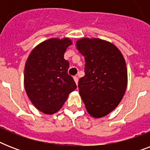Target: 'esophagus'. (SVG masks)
Returning a JSON list of instances; mask_svg holds the SVG:
<instances>
[{
    "instance_id": "34e87169",
    "label": "esophagus",
    "mask_w": 150,
    "mask_h": 150,
    "mask_svg": "<svg viewBox=\"0 0 150 150\" xmlns=\"http://www.w3.org/2000/svg\"><path fill=\"white\" fill-rule=\"evenodd\" d=\"M74 80H75L76 85H78V83H79V78H78L77 76H75V77H74Z\"/></svg>"
}]
</instances>
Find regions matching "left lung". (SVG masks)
Returning <instances> with one entry per match:
<instances>
[{"label": "left lung", "instance_id": "8db88e82", "mask_svg": "<svg viewBox=\"0 0 150 150\" xmlns=\"http://www.w3.org/2000/svg\"><path fill=\"white\" fill-rule=\"evenodd\" d=\"M76 48L85 57V75L79 81L80 96L92 117L110 114L121 102L127 88V67L121 51L100 39L82 38Z\"/></svg>", "mask_w": 150, "mask_h": 150}]
</instances>
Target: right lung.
Masks as SVG:
<instances>
[{"mask_svg": "<svg viewBox=\"0 0 150 150\" xmlns=\"http://www.w3.org/2000/svg\"><path fill=\"white\" fill-rule=\"evenodd\" d=\"M71 44L68 38L49 39L36 46L27 58L25 89L32 103L44 114L58 111L77 87L68 74L69 63L64 58Z\"/></svg>", "mask_w": 150, "mask_h": 150, "instance_id": "right-lung-1", "label": "right lung"}]
</instances>
